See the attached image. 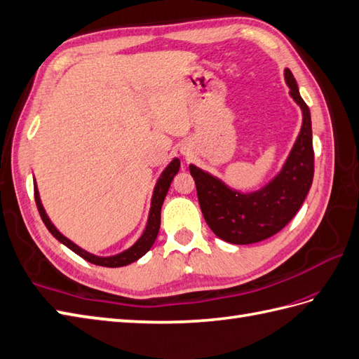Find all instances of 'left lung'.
Segmentation results:
<instances>
[{"label":"left lung","instance_id":"left-lung-1","mask_svg":"<svg viewBox=\"0 0 359 359\" xmlns=\"http://www.w3.org/2000/svg\"><path fill=\"white\" fill-rule=\"evenodd\" d=\"M285 82L302 109L303 123L282 170L266 186L251 194H242L212 173L190 164L201 212L212 231L225 242L248 245L274 236L299 212L311 189L313 178L311 112L290 68L285 69Z\"/></svg>","mask_w":359,"mask_h":359}]
</instances>
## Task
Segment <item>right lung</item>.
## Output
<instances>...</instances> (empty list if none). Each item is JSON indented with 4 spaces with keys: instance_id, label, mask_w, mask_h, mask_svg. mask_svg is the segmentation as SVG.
I'll use <instances>...</instances> for the list:
<instances>
[{
    "instance_id": "add662e5",
    "label": "right lung",
    "mask_w": 359,
    "mask_h": 359,
    "mask_svg": "<svg viewBox=\"0 0 359 359\" xmlns=\"http://www.w3.org/2000/svg\"><path fill=\"white\" fill-rule=\"evenodd\" d=\"M178 170H180V160L178 158H173L169 163L168 168L163 170V173L160 175V178H158V181H156V184L154 187V195H152V201H151L149 217H147V224H146V229H144L143 234L140 236V239L134 243L133 247H129L128 250L121 251V252H118V255H114V256L102 257V256L91 255V252L85 251L83 248L76 245L74 242H72L68 238H65V236L60 233L53 224H51L50 217L46 213V210H43L42 203H41V198H39V191H38V187H36V182H34V201H36V207L39 210L41 219H42L43 224H46L48 231L53 234L60 243H64L65 247H68L69 250L74 251L76 255H79L81 257H83L85 260H88V262H91V264L99 265V266H108V268L126 266L129 264H133V262L138 260L140 257H143L146 252L152 248L154 242L156 239V236H158L160 224H161V205H163V201H164L165 195H168L169 187L172 184V180H173L175 175L178 173Z\"/></svg>"
}]
</instances>
